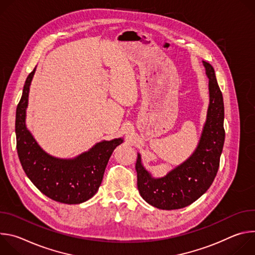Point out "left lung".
Segmentation results:
<instances>
[{
	"label": "left lung",
	"instance_id": "8db88e82",
	"mask_svg": "<svg viewBox=\"0 0 255 255\" xmlns=\"http://www.w3.org/2000/svg\"><path fill=\"white\" fill-rule=\"evenodd\" d=\"M209 79L210 104L207 120L193 154L166 175L154 178L141 163L136 161L137 188L140 196L151 206L161 210L185 208L211 187L220 164L225 130L223 96L218 86L213 66L203 61Z\"/></svg>",
	"mask_w": 255,
	"mask_h": 255
}]
</instances>
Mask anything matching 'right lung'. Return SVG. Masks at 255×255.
Here are the masks:
<instances>
[{
	"instance_id": "add662e5",
	"label": "right lung",
	"mask_w": 255,
	"mask_h": 255,
	"mask_svg": "<svg viewBox=\"0 0 255 255\" xmlns=\"http://www.w3.org/2000/svg\"><path fill=\"white\" fill-rule=\"evenodd\" d=\"M35 69L26 79L16 110L15 131L21 165L34 186L51 200L68 205L84 203L99 190L109 158L123 139L99 142L72 159L56 158L46 153L27 129L25 121Z\"/></svg>"
}]
</instances>
